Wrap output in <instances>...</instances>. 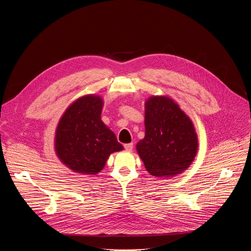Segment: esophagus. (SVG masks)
Wrapping results in <instances>:
<instances>
[{
    "mask_svg": "<svg viewBox=\"0 0 251 251\" xmlns=\"http://www.w3.org/2000/svg\"><path fill=\"white\" fill-rule=\"evenodd\" d=\"M124 148H125L127 151H132V149H133V143H128V144H125V145H124Z\"/></svg>",
    "mask_w": 251,
    "mask_h": 251,
    "instance_id": "1",
    "label": "esophagus"
}]
</instances>
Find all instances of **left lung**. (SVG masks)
<instances>
[{
    "label": "left lung",
    "instance_id": "left-lung-1",
    "mask_svg": "<svg viewBox=\"0 0 251 251\" xmlns=\"http://www.w3.org/2000/svg\"><path fill=\"white\" fill-rule=\"evenodd\" d=\"M136 149L149 174L175 176L193 163L198 136L192 120L173 99L152 96L145 103V137Z\"/></svg>",
    "mask_w": 251,
    "mask_h": 251
}]
</instances>
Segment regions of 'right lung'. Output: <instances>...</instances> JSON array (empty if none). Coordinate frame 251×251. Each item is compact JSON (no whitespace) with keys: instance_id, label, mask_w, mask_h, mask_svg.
<instances>
[{"instance_id":"1","label":"right lung","mask_w":251,"mask_h":251,"mask_svg":"<svg viewBox=\"0 0 251 251\" xmlns=\"http://www.w3.org/2000/svg\"><path fill=\"white\" fill-rule=\"evenodd\" d=\"M103 100L85 95L71 104L60 118L55 132V152L75 173L96 175L110 154L124 148L115 134L101 120Z\"/></svg>"}]
</instances>
